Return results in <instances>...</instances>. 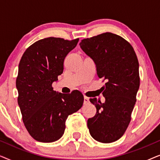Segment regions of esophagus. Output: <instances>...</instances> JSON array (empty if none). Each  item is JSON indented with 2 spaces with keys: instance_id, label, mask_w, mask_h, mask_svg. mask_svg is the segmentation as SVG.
<instances>
[{
  "instance_id": "1",
  "label": "esophagus",
  "mask_w": 160,
  "mask_h": 160,
  "mask_svg": "<svg viewBox=\"0 0 160 160\" xmlns=\"http://www.w3.org/2000/svg\"><path fill=\"white\" fill-rule=\"evenodd\" d=\"M89 98H87V97H86V96H84V104H87V103H89Z\"/></svg>"
}]
</instances>
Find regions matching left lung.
Here are the masks:
<instances>
[{
  "label": "left lung",
  "mask_w": 160,
  "mask_h": 160,
  "mask_svg": "<svg viewBox=\"0 0 160 160\" xmlns=\"http://www.w3.org/2000/svg\"><path fill=\"white\" fill-rule=\"evenodd\" d=\"M79 45L95 62L98 77L106 81L102 87L105 102L89 99L97 109L87 120L89 133L96 141L112 143L125 132L136 102L140 86L136 54L128 41L109 32L83 39Z\"/></svg>",
  "instance_id": "obj_1"
}]
</instances>
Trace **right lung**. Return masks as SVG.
<instances>
[{
    "mask_svg": "<svg viewBox=\"0 0 160 160\" xmlns=\"http://www.w3.org/2000/svg\"><path fill=\"white\" fill-rule=\"evenodd\" d=\"M78 40L41 39L25 50L19 62L17 102L23 123L37 141L52 143L60 139L68 117L79 110L84 102L80 91L63 94L52 87V83L62 73L65 57Z\"/></svg>",
    "mask_w": 160,
    "mask_h": 160,
    "instance_id": "1",
    "label": "right lung"
}]
</instances>
